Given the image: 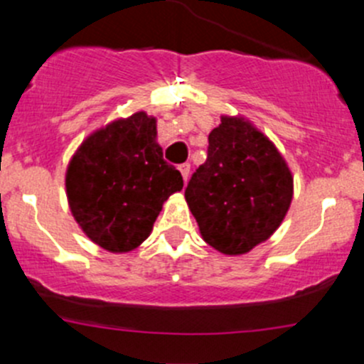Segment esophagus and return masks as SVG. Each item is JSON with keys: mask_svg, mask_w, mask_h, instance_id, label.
I'll return each instance as SVG.
<instances>
[{"mask_svg": "<svg viewBox=\"0 0 364 364\" xmlns=\"http://www.w3.org/2000/svg\"><path fill=\"white\" fill-rule=\"evenodd\" d=\"M179 172H181V176H183V181H188V178H190V164H181L179 165Z\"/></svg>", "mask_w": 364, "mask_h": 364, "instance_id": "obj_1", "label": "esophagus"}]
</instances>
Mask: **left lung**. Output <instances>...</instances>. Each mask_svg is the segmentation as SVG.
<instances>
[{
	"instance_id": "8db88e82",
	"label": "left lung",
	"mask_w": 364,
	"mask_h": 364,
	"mask_svg": "<svg viewBox=\"0 0 364 364\" xmlns=\"http://www.w3.org/2000/svg\"><path fill=\"white\" fill-rule=\"evenodd\" d=\"M208 141V159L190 178L185 199L205 243L241 255L280 227L292 174L273 142L243 117L223 116Z\"/></svg>"
}]
</instances>
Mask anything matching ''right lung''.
<instances>
[{
  "label": "right lung",
  "mask_w": 364,
  "mask_h": 364,
  "mask_svg": "<svg viewBox=\"0 0 364 364\" xmlns=\"http://www.w3.org/2000/svg\"><path fill=\"white\" fill-rule=\"evenodd\" d=\"M181 188V172L164 160L156 119L146 112L91 134L67 171L73 218L91 241L116 253L137 248L161 204Z\"/></svg>",
  "instance_id": "add662e5"
}]
</instances>
